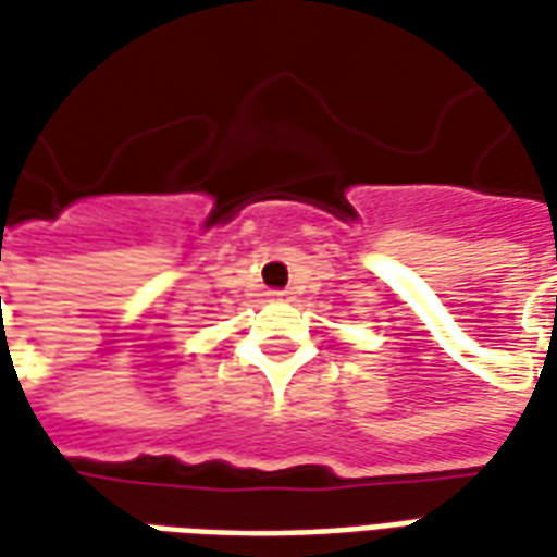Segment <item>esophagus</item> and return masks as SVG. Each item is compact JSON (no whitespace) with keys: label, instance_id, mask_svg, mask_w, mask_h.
I'll use <instances>...</instances> for the list:
<instances>
[{"label":"esophagus","instance_id":"obj_1","mask_svg":"<svg viewBox=\"0 0 557 557\" xmlns=\"http://www.w3.org/2000/svg\"><path fill=\"white\" fill-rule=\"evenodd\" d=\"M271 298H274V301H289L292 292L289 289H277V292H271Z\"/></svg>","mask_w":557,"mask_h":557}]
</instances>
